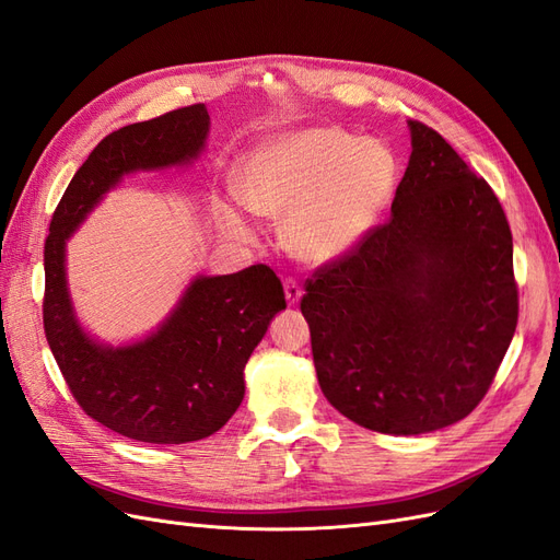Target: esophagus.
<instances>
[{
    "label": "esophagus",
    "instance_id": "1",
    "mask_svg": "<svg viewBox=\"0 0 560 560\" xmlns=\"http://www.w3.org/2000/svg\"><path fill=\"white\" fill-rule=\"evenodd\" d=\"M283 291H285V300H289V305H298L300 298H302V289L295 279H285L283 281Z\"/></svg>",
    "mask_w": 560,
    "mask_h": 560
}]
</instances>
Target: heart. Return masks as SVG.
I'll list each match as a JSON object with an SVG mask.
<instances>
[{
	"label": "heart",
	"instance_id": "heart-1",
	"mask_svg": "<svg viewBox=\"0 0 560 560\" xmlns=\"http://www.w3.org/2000/svg\"><path fill=\"white\" fill-rule=\"evenodd\" d=\"M398 183L394 152L382 140L314 126L271 138L236 171V197L248 211L281 220L293 258L307 265L340 260L387 209ZM220 225L248 238L250 225L232 209Z\"/></svg>",
	"mask_w": 560,
	"mask_h": 560
}]
</instances>
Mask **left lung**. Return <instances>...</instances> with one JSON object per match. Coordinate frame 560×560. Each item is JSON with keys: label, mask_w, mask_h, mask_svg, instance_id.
<instances>
[{"label": "left lung", "mask_w": 560, "mask_h": 560, "mask_svg": "<svg viewBox=\"0 0 560 560\" xmlns=\"http://www.w3.org/2000/svg\"><path fill=\"white\" fill-rule=\"evenodd\" d=\"M410 126L385 225L305 281L324 396L380 434H427L488 394L518 324L514 242L492 187L441 133Z\"/></svg>", "instance_id": "1"}]
</instances>
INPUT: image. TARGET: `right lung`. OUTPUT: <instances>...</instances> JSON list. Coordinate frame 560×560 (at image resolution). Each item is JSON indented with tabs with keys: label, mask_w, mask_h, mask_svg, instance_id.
<instances>
[{
	"label": "right lung",
	"mask_w": 560,
	"mask_h": 560,
	"mask_svg": "<svg viewBox=\"0 0 560 560\" xmlns=\"http://www.w3.org/2000/svg\"><path fill=\"white\" fill-rule=\"evenodd\" d=\"M203 103L105 136L56 206L44 244V332L82 410L142 443H187L215 434L244 398V369L285 295L275 269L199 277L150 338L103 347L77 324L66 281V242L121 175L185 164L209 133Z\"/></svg>",
	"instance_id": "1"
}]
</instances>
